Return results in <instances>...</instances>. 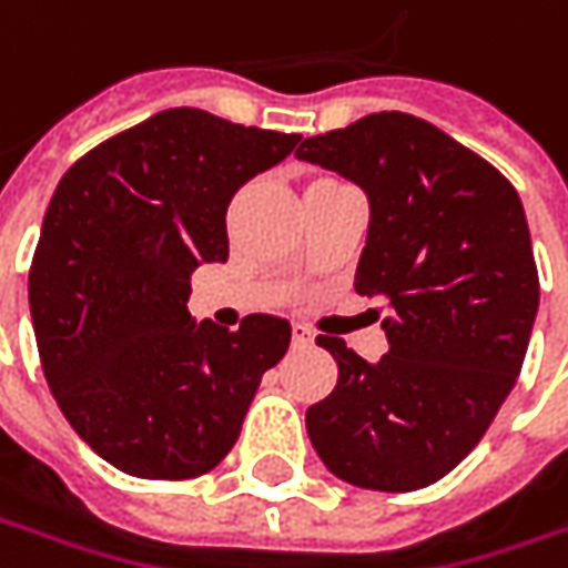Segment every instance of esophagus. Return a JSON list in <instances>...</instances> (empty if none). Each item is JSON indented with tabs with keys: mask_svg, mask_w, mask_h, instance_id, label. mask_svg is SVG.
I'll return each instance as SVG.
<instances>
[{
	"mask_svg": "<svg viewBox=\"0 0 568 568\" xmlns=\"http://www.w3.org/2000/svg\"><path fill=\"white\" fill-rule=\"evenodd\" d=\"M313 344V332L306 325H294V347H310Z\"/></svg>",
	"mask_w": 568,
	"mask_h": 568,
	"instance_id": "34e87169",
	"label": "esophagus"
}]
</instances>
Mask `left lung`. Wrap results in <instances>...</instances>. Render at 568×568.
Masks as SVG:
<instances>
[{"instance_id":"left-lung-1","label":"left lung","mask_w":568,"mask_h":568,"mask_svg":"<svg viewBox=\"0 0 568 568\" xmlns=\"http://www.w3.org/2000/svg\"><path fill=\"white\" fill-rule=\"evenodd\" d=\"M296 158L366 192L354 287L388 300L379 363L316 338L338 385L306 410L310 439L354 487H429L484 439L525 363L540 284L521 199L480 154L398 110L303 139Z\"/></svg>"}]
</instances>
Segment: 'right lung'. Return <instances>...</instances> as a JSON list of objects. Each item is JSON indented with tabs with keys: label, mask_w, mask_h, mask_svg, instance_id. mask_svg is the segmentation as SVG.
<instances>
[{
	"label": "right lung",
	"mask_w": 568,
	"mask_h": 568,
	"mask_svg": "<svg viewBox=\"0 0 568 568\" xmlns=\"http://www.w3.org/2000/svg\"><path fill=\"white\" fill-rule=\"evenodd\" d=\"M300 135L173 106L65 170L33 250L28 296L43 376L78 436L113 468L189 480L240 436L291 325L192 322L189 277L227 262V205Z\"/></svg>",
	"instance_id": "obj_1"
}]
</instances>
